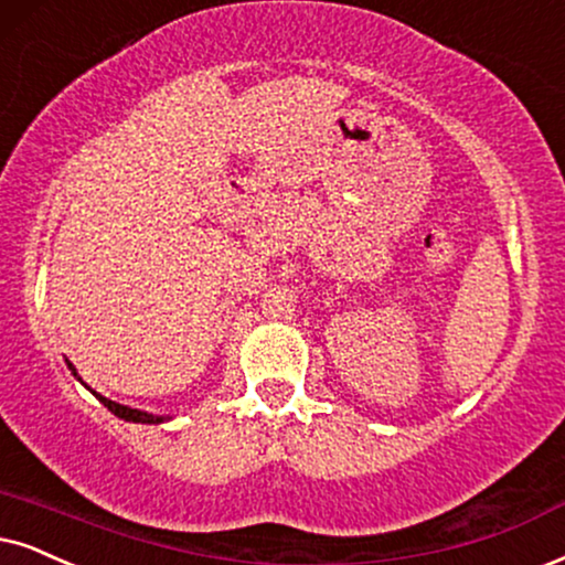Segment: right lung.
Here are the masks:
<instances>
[{
    "label": "right lung",
    "mask_w": 565,
    "mask_h": 565,
    "mask_svg": "<svg viewBox=\"0 0 565 565\" xmlns=\"http://www.w3.org/2000/svg\"><path fill=\"white\" fill-rule=\"evenodd\" d=\"M70 367H73V365H70ZM73 375H75V370H73ZM93 394H96V391H93ZM96 396H98V402H102V404L106 406V409L117 414V417L127 419V423H146V425H151V423L159 425V423H163V417H153V414H146V412H140V409H130V406L111 402V398H106V396H102V394H96Z\"/></svg>",
    "instance_id": "right-lung-1"
}]
</instances>
